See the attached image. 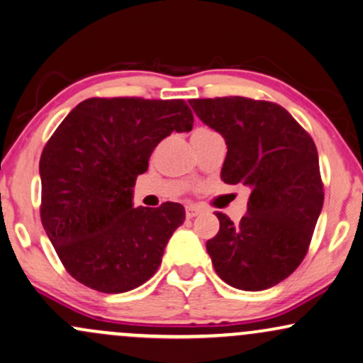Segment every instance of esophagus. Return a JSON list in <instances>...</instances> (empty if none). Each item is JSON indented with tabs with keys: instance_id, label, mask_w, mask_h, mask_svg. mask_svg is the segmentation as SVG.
<instances>
[{
	"instance_id": "obj_1",
	"label": "esophagus",
	"mask_w": 363,
	"mask_h": 363,
	"mask_svg": "<svg viewBox=\"0 0 363 363\" xmlns=\"http://www.w3.org/2000/svg\"><path fill=\"white\" fill-rule=\"evenodd\" d=\"M199 213H202V210L196 207V205H186V207H185L186 218H194V217L199 216Z\"/></svg>"
}]
</instances>
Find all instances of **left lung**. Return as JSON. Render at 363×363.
Returning <instances> with one entry per match:
<instances>
[{"mask_svg": "<svg viewBox=\"0 0 363 363\" xmlns=\"http://www.w3.org/2000/svg\"><path fill=\"white\" fill-rule=\"evenodd\" d=\"M189 102L225 141L222 180L250 189L239 223L216 213L220 229L207 240L216 272L237 289L272 288L305 259L323 208L315 143L274 102L239 96Z\"/></svg>", "mask_w": 363, "mask_h": 363, "instance_id": "1", "label": "left lung"}]
</instances>
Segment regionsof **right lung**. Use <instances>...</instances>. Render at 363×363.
<instances>
[{
    "label": "right lung",
    "mask_w": 363,
    "mask_h": 363,
    "mask_svg": "<svg viewBox=\"0 0 363 363\" xmlns=\"http://www.w3.org/2000/svg\"><path fill=\"white\" fill-rule=\"evenodd\" d=\"M191 126L182 99L140 97H92L62 121L40 158V216L79 283L118 294L155 274L185 208L173 202L134 208L133 189L158 143Z\"/></svg>",
    "instance_id": "obj_1"
}]
</instances>
